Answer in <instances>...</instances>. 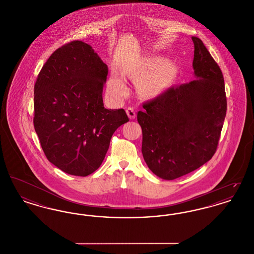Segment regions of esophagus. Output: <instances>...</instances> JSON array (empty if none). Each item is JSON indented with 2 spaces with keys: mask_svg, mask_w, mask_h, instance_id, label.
Wrapping results in <instances>:
<instances>
[{
  "mask_svg": "<svg viewBox=\"0 0 254 254\" xmlns=\"http://www.w3.org/2000/svg\"><path fill=\"white\" fill-rule=\"evenodd\" d=\"M127 116L130 119H135V117H136V111L134 110L133 108H130V107L127 109Z\"/></svg>",
  "mask_w": 254,
  "mask_h": 254,
  "instance_id": "esophagus-1",
  "label": "esophagus"
}]
</instances>
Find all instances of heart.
Listing matches in <instances>:
<instances>
[{
  "instance_id": "obj_1",
  "label": "heart",
  "mask_w": 254,
  "mask_h": 254,
  "mask_svg": "<svg viewBox=\"0 0 254 254\" xmlns=\"http://www.w3.org/2000/svg\"><path fill=\"white\" fill-rule=\"evenodd\" d=\"M154 67V64H149L148 67L145 68L144 70L140 71V75H145L146 73L149 72ZM165 85V78L164 75L161 71H156V72L151 73L148 76L145 77L142 82H141V87L143 91L146 94L150 95H156L160 93ZM109 90L119 97L126 96L127 89V86L125 85L123 79L118 75H113L110 77L109 82Z\"/></svg>"
}]
</instances>
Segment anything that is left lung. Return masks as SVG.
<instances>
[{
	"instance_id": "1",
	"label": "left lung",
	"mask_w": 254,
	"mask_h": 254,
	"mask_svg": "<svg viewBox=\"0 0 254 254\" xmlns=\"http://www.w3.org/2000/svg\"><path fill=\"white\" fill-rule=\"evenodd\" d=\"M194 44V75L143 104L142 153L155 175L174 180L203 166L214 155L227 112L225 82L203 42Z\"/></svg>"
}]
</instances>
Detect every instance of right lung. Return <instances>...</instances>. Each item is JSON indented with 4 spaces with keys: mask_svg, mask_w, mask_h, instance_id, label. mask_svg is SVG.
I'll return each instance as SVG.
<instances>
[{
    "mask_svg": "<svg viewBox=\"0 0 254 254\" xmlns=\"http://www.w3.org/2000/svg\"><path fill=\"white\" fill-rule=\"evenodd\" d=\"M108 73L94 49L72 41L51 54L37 77L35 131L49 162L70 175L94 172L113 133L128 122L124 109L104 107Z\"/></svg>",
    "mask_w": 254,
    "mask_h": 254,
    "instance_id": "obj_1",
    "label": "right lung"
}]
</instances>
